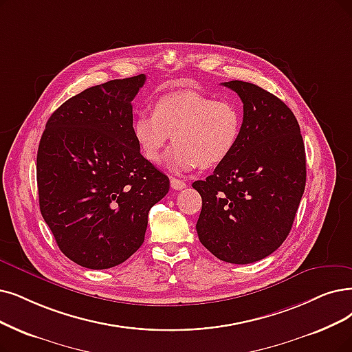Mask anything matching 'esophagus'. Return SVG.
<instances>
[{"mask_svg": "<svg viewBox=\"0 0 352 352\" xmlns=\"http://www.w3.org/2000/svg\"><path fill=\"white\" fill-rule=\"evenodd\" d=\"M170 185H172V189H175V190H182V189L186 188L185 182L180 180V179H176V177L170 179Z\"/></svg>", "mask_w": 352, "mask_h": 352, "instance_id": "obj_1", "label": "esophagus"}]
</instances>
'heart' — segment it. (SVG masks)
Here are the masks:
<instances>
[{"mask_svg": "<svg viewBox=\"0 0 352 352\" xmlns=\"http://www.w3.org/2000/svg\"><path fill=\"white\" fill-rule=\"evenodd\" d=\"M243 122V111L235 102L184 89L159 96L151 105V116H137L133 135L150 163L162 160L173 135L168 164L173 170L188 172L227 162L240 143Z\"/></svg>", "mask_w": 352, "mask_h": 352, "instance_id": "1", "label": "heart"}]
</instances>
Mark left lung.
Listing matches in <instances>:
<instances>
[{
    "mask_svg": "<svg viewBox=\"0 0 352 352\" xmlns=\"http://www.w3.org/2000/svg\"><path fill=\"white\" fill-rule=\"evenodd\" d=\"M243 101L240 143L205 180L199 241L227 263L270 256L287 238L306 185V154L299 122L277 96L254 83L223 82Z\"/></svg>",
    "mask_w": 352,
    "mask_h": 352,
    "instance_id": "1",
    "label": "left lung"
}]
</instances>
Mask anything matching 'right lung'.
Segmentation results:
<instances>
[{
    "label": "right lung",
    "instance_id": "obj_1",
    "mask_svg": "<svg viewBox=\"0 0 352 352\" xmlns=\"http://www.w3.org/2000/svg\"><path fill=\"white\" fill-rule=\"evenodd\" d=\"M144 82L142 74L72 96L40 138V212L63 254L87 269L131 257L144 243L148 210L168 192V177L133 135L131 101Z\"/></svg>",
    "mask_w": 352,
    "mask_h": 352
}]
</instances>
